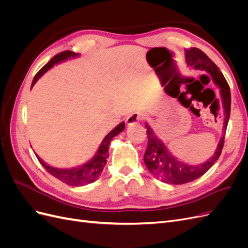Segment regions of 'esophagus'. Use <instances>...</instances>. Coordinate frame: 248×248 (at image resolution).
<instances>
[{
    "label": "esophagus",
    "mask_w": 248,
    "mask_h": 248,
    "mask_svg": "<svg viewBox=\"0 0 248 248\" xmlns=\"http://www.w3.org/2000/svg\"><path fill=\"white\" fill-rule=\"evenodd\" d=\"M142 117H144V115H142L140 111H134V112H132L130 116L127 117L126 123H127V125H129V126L134 125V124L139 123L140 120L142 119Z\"/></svg>",
    "instance_id": "esophagus-1"
}]
</instances>
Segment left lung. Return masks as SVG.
Returning a JSON list of instances; mask_svg holds the SVG:
<instances>
[{
  "label": "left lung",
  "instance_id": "obj_1",
  "mask_svg": "<svg viewBox=\"0 0 248 248\" xmlns=\"http://www.w3.org/2000/svg\"><path fill=\"white\" fill-rule=\"evenodd\" d=\"M185 61L191 69L206 72L212 78L214 84L219 88L220 98L223 108V134L217 145L215 153L212 157L199 166L187 164L172 155L164 142L156 137L153 129L146 123L148 146L144 155V161L149 171L157 179L168 184H185L193 181L211 168L215 161L219 158L224 141V131L230 119L231 112V92L228 82L221 71H219L211 59L204 51L197 47L185 49Z\"/></svg>",
  "mask_w": 248,
  "mask_h": 248
}]
</instances>
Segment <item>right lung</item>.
Returning <instances> with one entry per match:
<instances>
[{
    "label": "right lung",
    "instance_id": "obj_1",
    "mask_svg": "<svg viewBox=\"0 0 248 248\" xmlns=\"http://www.w3.org/2000/svg\"><path fill=\"white\" fill-rule=\"evenodd\" d=\"M79 54H76V52L70 51V50H66L61 52V54H58L52 58L50 61L44 65L42 68L37 72L35 76L33 81H32V86L31 89L34 87L36 84V81L38 80L44 73H46L47 70H49L51 67H54L56 64H59L60 62H64L66 60L71 59V58H77L78 57ZM125 128V123L122 122L120 123L118 126H116L114 129H112L108 136L103 139L101 141V144L97 150L96 154L94 155L93 158L91 160H89L88 162L81 164V166L76 167V168H71V169H58L48 166L47 163L44 162L40 157L37 156L39 162L42 164V167L46 169L50 175L56 177L57 179L61 180L62 182L71 185V186H84L90 183H93L96 181L101 175V172L103 170V168L106 167L107 164V159L108 157V146L110 140L114 139L116 136L120 132H122Z\"/></svg>",
    "mask_w": 248,
    "mask_h": 248
}]
</instances>
